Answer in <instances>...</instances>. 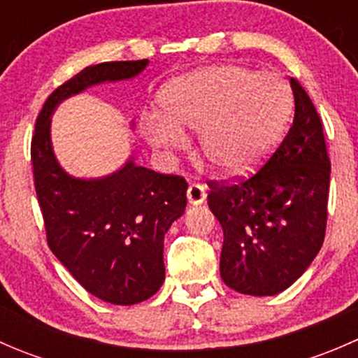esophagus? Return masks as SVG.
<instances>
[{"mask_svg": "<svg viewBox=\"0 0 358 358\" xmlns=\"http://www.w3.org/2000/svg\"><path fill=\"white\" fill-rule=\"evenodd\" d=\"M187 199L190 204H202L206 199V187L201 183H190L187 189Z\"/></svg>", "mask_w": 358, "mask_h": 358, "instance_id": "esophagus-1", "label": "esophagus"}]
</instances>
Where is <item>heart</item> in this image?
<instances>
[{"mask_svg":"<svg viewBox=\"0 0 358 358\" xmlns=\"http://www.w3.org/2000/svg\"><path fill=\"white\" fill-rule=\"evenodd\" d=\"M161 115L147 119L150 145L185 143L183 129H199V150L211 168L243 175L268 156L291 114V92L273 74L216 66L178 78L159 99Z\"/></svg>","mask_w":358,"mask_h":358,"instance_id":"b5f03b06","label":"heart"}]
</instances>
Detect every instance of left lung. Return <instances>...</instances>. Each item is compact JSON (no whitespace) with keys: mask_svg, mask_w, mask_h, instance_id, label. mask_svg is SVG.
<instances>
[{"mask_svg":"<svg viewBox=\"0 0 358 358\" xmlns=\"http://www.w3.org/2000/svg\"><path fill=\"white\" fill-rule=\"evenodd\" d=\"M294 119L249 178L208 183V204L223 229L220 275L234 291L273 296L301 277L326 236L331 161L322 121L291 78Z\"/></svg>","mask_w":358,"mask_h":358,"instance_id":"left-lung-1","label":"left lung"}]
</instances>
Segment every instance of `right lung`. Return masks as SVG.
I'll return each mask as SVG.
<instances>
[{
    "label": "right lung",
    "mask_w": 358,
    "mask_h": 358,
    "mask_svg": "<svg viewBox=\"0 0 358 358\" xmlns=\"http://www.w3.org/2000/svg\"><path fill=\"white\" fill-rule=\"evenodd\" d=\"M147 64L124 60L83 69L46 99L31 140L46 243L86 291L112 305H135L162 286L164 234L185 211L189 183L133 159L106 178H72L53 156L50 115L67 96L103 81L135 78Z\"/></svg>",
    "instance_id": "1"
}]
</instances>
